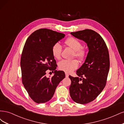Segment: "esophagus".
I'll return each instance as SVG.
<instances>
[{
	"label": "esophagus",
	"instance_id": "obj_1",
	"mask_svg": "<svg viewBox=\"0 0 124 124\" xmlns=\"http://www.w3.org/2000/svg\"><path fill=\"white\" fill-rule=\"evenodd\" d=\"M65 75H66V78H68L69 77V74L67 73H65Z\"/></svg>",
	"mask_w": 124,
	"mask_h": 124
}]
</instances>
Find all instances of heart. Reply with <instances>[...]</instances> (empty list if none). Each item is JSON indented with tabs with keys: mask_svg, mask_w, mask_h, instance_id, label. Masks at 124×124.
I'll list each match as a JSON object with an SVG mask.
<instances>
[{
	"mask_svg": "<svg viewBox=\"0 0 124 124\" xmlns=\"http://www.w3.org/2000/svg\"><path fill=\"white\" fill-rule=\"evenodd\" d=\"M66 46H68L74 51L73 57H76L78 59L81 61L85 56L86 52L82 47L81 42L78 39L72 37H69L64 42ZM62 47L60 44L56 43L53 45L52 48V53L54 57L59 59L61 57ZM78 62L76 60L67 61L62 60L58 63L59 69L66 72H71L78 68Z\"/></svg>",
	"mask_w": 124,
	"mask_h": 124,
	"instance_id": "heart-1",
	"label": "heart"
}]
</instances>
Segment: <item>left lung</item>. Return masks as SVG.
I'll return each instance as SVG.
<instances>
[{"instance_id": "left-lung-1", "label": "left lung", "mask_w": 124, "mask_h": 124, "mask_svg": "<svg viewBox=\"0 0 124 124\" xmlns=\"http://www.w3.org/2000/svg\"><path fill=\"white\" fill-rule=\"evenodd\" d=\"M70 33L87 43L89 51L85 62L77 71L81 78L69 77L71 81L70 95L74 102L87 104L94 100L106 85L110 69L109 54L103 38L93 30Z\"/></svg>"}]
</instances>
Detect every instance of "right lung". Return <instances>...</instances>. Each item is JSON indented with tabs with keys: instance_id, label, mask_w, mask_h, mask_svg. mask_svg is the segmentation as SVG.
I'll use <instances>...</instances> for the list:
<instances>
[{
	"instance_id": "add662e5",
	"label": "right lung",
	"mask_w": 124,
	"mask_h": 124,
	"mask_svg": "<svg viewBox=\"0 0 124 124\" xmlns=\"http://www.w3.org/2000/svg\"><path fill=\"white\" fill-rule=\"evenodd\" d=\"M65 36L62 33L41 28L32 33L26 41L21 58L22 83L37 103L51 100L60 82L65 78L63 71L56 70L57 65L52 53L53 45ZM47 70L54 72L53 77H46Z\"/></svg>"
}]
</instances>
